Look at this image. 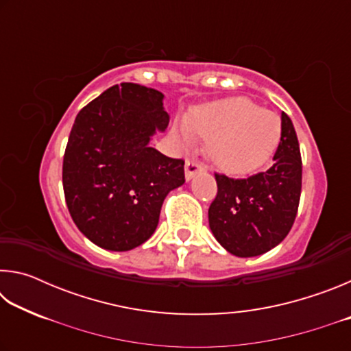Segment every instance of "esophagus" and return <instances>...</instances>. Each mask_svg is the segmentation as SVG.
Segmentation results:
<instances>
[{"mask_svg":"<svg viewBox=\"0 0 351 351\" xmlns=\"http://www.w3.org/2000/svg\"><path fill=\"white\" fill-rule=\"evenodd\" d=\"M203 170H204L203 164L195 161V159H187L186 161V180L190 181L195 175L199 173V171H203Z\"/></svg>","mask_w":351,"mask_h":351,"instance_id":"1","label":"esophagus"}]
</instances>
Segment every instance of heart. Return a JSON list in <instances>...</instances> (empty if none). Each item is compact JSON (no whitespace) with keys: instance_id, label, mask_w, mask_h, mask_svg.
I'll return each instance as SVG.
<instances>
[{"instance_id":"obj_1","label":"heart","mask_w":351,"mask_h":351,"mask_svg":"<svg viewBox=\"0 0 351 351\" xmlns=\"http://www.w3.org/2000/svg\"><path fill=\"white\" fill-rule=\"evenodd\" d=\"M175 141L190 147L207 139V156L230 175L252 173L276 153L282 122L276 112L261 110L246 97H229L193 106L173 127Z\"/></svg>"}]
</instances>
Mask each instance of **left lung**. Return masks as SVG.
<instances>
[{
  "label": "left lung",
  "instance_id": "obj_1",
  "mask_svg": "<svg viewBox=\"0 0 351 351\" xmlns=\"http://www.w3.org/2000/svg\"><path fill=\"white\" fill-rule=\"evenodd\" d=\"M218 193L209 207L213 237L237 257H257L285 240L293 228L302 190L299 141L282 112V139L272 167L246 180L217 175Z\"/></svg>",
  "mask_w": 351,
  "mask_h": 351
}]
</instances>
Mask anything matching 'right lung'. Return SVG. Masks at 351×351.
I'll list each match as a JSON object with an SVG mask.
<instances>
[{
	"label": "right lung",
	"mask_w": 351,
	"mask_h": 351,
	"mask_svg": "<svg viewBox=\"0 0 351 351\" xmlns=\"http://www.w3.org/2000/svg\"><path fill=\"white\" fill-rule=\"evenodd\" d=\"M164 94L138 83L104 91L77 114L63 158V190L80 232L99 247L130 251L153 235L184 161L150 147L165 132Z\"/></svg>",
	"instance_id": "obj_1"
}]
</instances>
